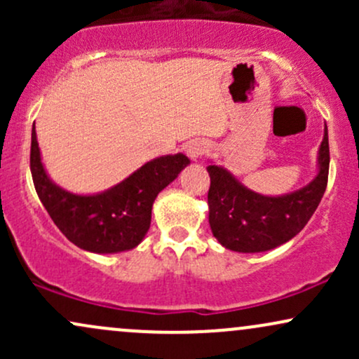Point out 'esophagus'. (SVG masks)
Instances as JSON below:
<instances>
[{"instance_id":"obj_1","label":"esophagus","mask_w":359,"mask_h":359,"mask_svg":"<svg viewBox=\"0 0 359 359\" xmlns=\"http://www.w3.org/2000/svg\"><path fill=\"white\" fill-rule=\"evenodd\" d=\"M187 155L191 156V158H197V156H201L205 151V147L204 143H197V142H192L191 145L187 147Z\"/></svg>"}]
</instances>
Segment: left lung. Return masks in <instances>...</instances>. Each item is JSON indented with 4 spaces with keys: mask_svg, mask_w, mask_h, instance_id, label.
<instances>
[{
    "mask_svg": "<svg viewBox=\"0 0 359 359\" xmlns=\"http://www.w3.org/2000/svg\"><path fill=\"white\" fill-rule=\"evenodd\" d=\"M209 224L224 248L258 253L283 245L299 234L323 199L329 175V138L325 128L319 150V174L297 192L259 196L238 182L222 167L209 165Z\"/></svg>",
    "mask_w": 359,
    "mask_h": 359,
    "instance_id": "8db88e82",
    "label": "left lung"
}]
</instances>
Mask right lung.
Returning a JSON list of instances; mask_svg holds the SVG:
<instances>
[{
  "label": "right lung",
  "mask_w": 359,
  "mask_h": 359,
  "mask_svg": "<svg viewBox=\"0 0 359 359\" xmlns=\"http://www.w3.org/2000/svg\"><path fill=\"white\" fill-rule=\"evenodd\" d=\"M187 163L182 154L160 156L109 191L76 196L57 187L45 174L35 123L32 130L30 170L35 191L62 234L93 253H118L140 245L150 228L155 197Z\"/></svg>",
  "instance_id": "1"
}]
</instances>
